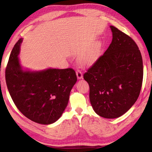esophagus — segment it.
<instances>
[{
  "label": "esophagus",
  "mask_w": 152,
  "mask_h": 152,
  "mask_svg": "<svg viewBox=\"0 0 152 152\" xmlns=\"http://www.w3.org/2000/svg\"><path fill=\"white\" fill-rule=\"evenodd\" d=\"M76 75H77V79H81L82 78V73L79 70H77L76 71Z\"/></svg>",
  "instance_id": "obj_1"
}]
</instances>
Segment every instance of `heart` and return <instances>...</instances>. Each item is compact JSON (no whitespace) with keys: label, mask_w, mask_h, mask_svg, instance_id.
<instances>
[{"label":"heart","mask_w":152,"mask_h":152,"mask_svg":"<svg viewBox=\"0 0 152 152\" xmlns=\"http://www.w3.org/2000/svg\"><path fill=\"white\" fill-rule=\"evenodd\" d=\"M103 44L101 41H97L86 49L79 57V61L82 65H93L100 56L102 51Z\"/></svg>","instance_id":"obj_1"}]
</instances>
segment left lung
Masks as SVG:
<instances>
[{"label":"left lung","mask_w":152,"mask_h":152,"mask_svg":"<svg viewBox=\"0 0 152 152\" xmlns=\"http://www.w3.org/2000/svg\"><path fill=\"white\" fill-rule=\"evenodd\" d=\"M110 28L112 43L84 74L92 107L106 118L121 117L132 107L143 77L142 56L136 42L116 27Z\"/></svg>","instance_id":"1"}]
</instances>
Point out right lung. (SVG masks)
<instances>
[{
    "mask_svg": "<svg viewBox=\"0 0 152 152\" xmlns=\"http://www.w3.org/2000/svg\"><path fill=\"white\" fill-rule=\"evenodd\" d=\"M22 39L14 46L6 68V81L14 103L30 120L50 124L61 116L77 80L72 68L24 71L18 56Z\"/></svg>",
    "mask_w": 152,
    "mask_h": 152,
    "instance_id": "obj_1",
    "label": "right lung"
}]
</instances>
